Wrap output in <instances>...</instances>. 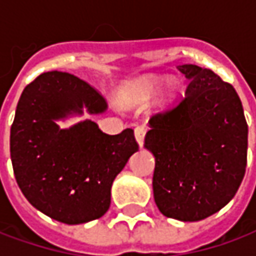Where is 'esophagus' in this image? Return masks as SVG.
I'll use <instances>...</instances> for the list:
<instances>
[{
  "label": "esophagus",
  "instance_id": "esophagus-1",
  "mask_svg": "<svg viewBox=\"0 0 256 256\" xmlns=\"http://www.w3.org/2000/svg\"><path fill=\"white\" fill-rule=\"evenodd\" d=\"M145 133H146V128L144 126H137L134 128V136H136V140L138 142L140 146L144 145V138H145Z\"/></svg>",
  "mask_w": 256,
  "mask_h": 256
}]
</instances>
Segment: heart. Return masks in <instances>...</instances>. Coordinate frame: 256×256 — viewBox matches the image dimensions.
<instances>
[{
	"instance_id": "obj_1",
	"label": "heart",
	"mask_w": 256,
	"mask_h": 256,
	"mask_svg": "<svg viewBox=\"0 0 256 256\" xmlns=\"http://www.w3.org/2000/svg\"><path fill=\"white\" fill-rule=\"evenodd\" d=\"M163 76L162 75H142L140 78L134 79L123 86L119 94V101L122 106H132L144 104L150 101L162 84ZM178 92V82L176 79H168L164 84V89L162 92V104H167L172 101Z\"/></svg>"
}]
</instances>
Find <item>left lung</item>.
<instances>
[{
  "label": "left lung",
  "instance_id": "1",
  "mask_svg": "<svg viewBox=\"0 0 256 256\" xmlns=\"http://www.w3.org/2000/svg\"><path fill=\"white\" fill-rule=\"evenodd\" d=\"M189 84L177 106L150 119L154 198L167 218L194 222L234 198L247 167L248 126L236 90L211 70L178 66Z\"/></svg>",
  "mask_w": 256,
  "mask_h": 256
}]
</instances>
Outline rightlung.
<instances>
[{"label": "right lung", "mask_w": 256, "mask_h": 256, "mask_svg": "<svg viewBox=\"0 0 256 256\" xmlns=\"http://www.w3.org/2000/svg\"><path fill=\"white\" fill-rule=\"evenodd\" d=\"M102 114L106 102L72 74L36 76L20 96L10 128L14 178L26 198L52 220L78 225L97 220L111 204L114 180L138 150L132 128L110 136L93 120L60 128L70 115Z\"/></svg>", "instance_id": "1"}]
</instances>
